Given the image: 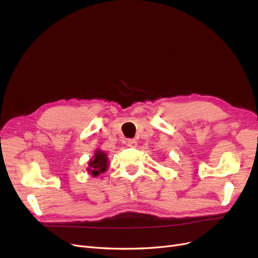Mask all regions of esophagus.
<instances>
[{
  "mask_svg": "<svg viewBox=\"0 0 258 258\" xmlns=\"http://www.w3.org/2000/svg\"><path fill=\"white\" fill-rule=\"evenodd\" d=\"M126 145L130 148H136L137 147V141L135 139H127Z\"/></svg>",
  "mask_w": 258,
  "mask_h": 258,
  "instance_id": "esophagus-1",
  "label": "esophagus"
}]
</instances>
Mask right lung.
Masks as SVG:
<instances>
[{"instance_id":"obj_1","label":"right lung","mask_w":258,"mask_h":258,"mask_svg":"<svg viewBox=\"0 0 258 258\" xmlns=\"http://www.w3.org/2000/svg\"><path fill=\"white\" fill-rule=\"evenodd\" d=\"M106 167H107L106 154L101 151H97L94 156V159L89 161L88 172L93 176H98L99 174L104 173L106 171Z\"/></svg>"}]
</instances>
